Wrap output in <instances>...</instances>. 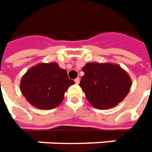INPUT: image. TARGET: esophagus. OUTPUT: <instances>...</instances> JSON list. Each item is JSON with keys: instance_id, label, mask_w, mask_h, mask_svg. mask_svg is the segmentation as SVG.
<instances>
[{"instance_id": "esophagus-1", "label": "esophagus", "mask_w": 152, "mask_h": 152, "mask_svg": "<svg viewBox=\"0 0 152 152\" xmlns=\"http://www.w3.org/2000/svg\"><path fill=\"white\" fill-rule=\"evenodd\" d=\"M74 82H75V83H76V84H78V83H79V82H80V78H75Z\"/></svg>"}]
</instances>
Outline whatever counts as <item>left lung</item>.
Segmentation results:
<instances>
[{"label": "left lung", "instance_id": "left-lung-1", "mask_svg": "<svg viewBox=\"0 0 152 152\" xmlns=\"http://www.w3.org/2000/svg\"><path fill=\"white\" fill-rule=\"evenodd\" d=\"M79 86L98 109L117 106L130 92L132 79L121 66L112 63H87Z\"/></svg>", "mask_w": 152, "mask_h": 152}]
</instances>
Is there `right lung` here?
<instances>
[{
	"instance_id": "right-lung-1",
	"label": "right lung",
	"mask_w": 152,
	"mask_h": 152,
	"mask_svg": "<svg viewBox=\"0 0 152 152\" xmlns=\"http://www.w3.org/2000/svg\"><path fill=\"white\" fill-rule=\"evenodd\" d=\"M74 81L57 63H40L22 76L20 88L26 100L36 108L53 109L64 100V93Z\"/></svg>"
}]
</instances>
